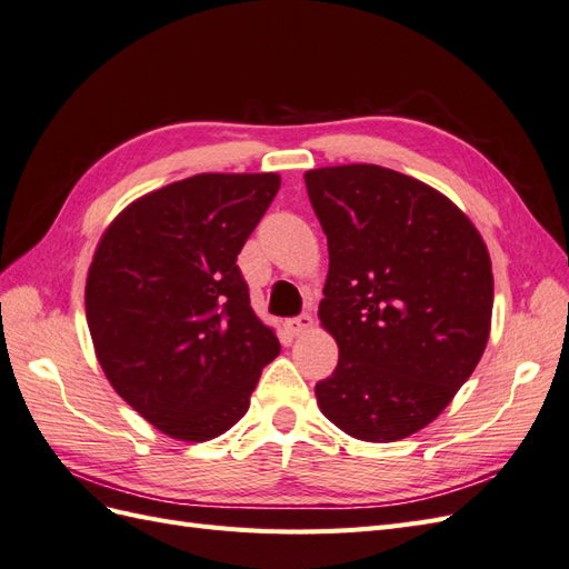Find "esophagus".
I'll use <instances>...</instances> for the list:
<instances>
[{"label":"esophagus","mask_w":569,"mask_h":569,"mask_svg":"<svg viewBox=\"0 0 569 569\" xmlns=\"http://www.w3.org/2000/svg\"><path fill=\"white\" fill-rule=\"evenodd\" d=\"M311 327H313V316L311 313H301L297 318H289L287 320V330L291 335H303V332L311 330Z\"/></svg>","instance_id":"34e87169"}]
</instances>
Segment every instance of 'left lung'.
I'll use <instances>...</instances> for the list:
<instances>
[{
	"mask_svg": "<svg viewBox=\"0 0 569 569\" xmlns=\"http://www.w3.org/2000/svg\"><path fill=\"white\" fill-rule=\"evenodd\" d=\"M303 180L330 251L318 316L339 347L318 406L356 439H406L451 403L487 349V244L451 199L396 170L330 166Z\"/></svg>",
	"mask_w": 569,
	"mask_h": 569,
	"instance_id": "obj_1",
	"label": "left lung"
}]
</instances>
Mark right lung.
I'll return each instance as SVG.
<instances>
[{"instance_id":"obj_1","label":"right lung","mask_w":569,"mask_h":569,"mask_svg":"<svg viewBox=\"0 0 569 569\" xmlns=\"http://www.w3.org/2000/svg\"><path fill=\"white\" fill-rule=\"evenodd\" d=\"M278 189V173H201L132 201L99 239L84 284L99 366L168 437L228 432L280 353L237 266Z\"/></svg>"}]
</instances>
